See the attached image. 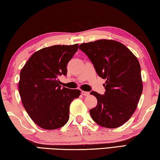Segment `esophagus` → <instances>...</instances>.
<instances>
[{"label":"esophagus","mask_w":160,"mask_h":160,"mask_svg":"<svg viewBox=\"0 0 160 160\" xmlns=\"http://www.w3.org/2000/svg\"><path fill=\"white\" fill-rule=\"evenodd\" d=\"M82 94L83 96H88L89 95V92H87V91H82Z\"/></svg>","instance_id":"esophagus-1"}]
</instances>
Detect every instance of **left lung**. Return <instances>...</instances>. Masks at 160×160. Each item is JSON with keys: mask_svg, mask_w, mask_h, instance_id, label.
<instances>
[{"mask_svg": "<svg viewBox=\"0 0 160 160\" xmlns=\"http://www.w3.org/2000/svg\"><path fill=\"white\" fill-rule=\"evenodd\" d=\"M96 72L106 79L103 95L95 91L96 107L90 110L98 125L116 128L126 122L134 113L142 92L140 65L130 49L119 42L100 40L79 45Z\"/></svg>", "mask_w": 160, "mask_h": 160, "instance_id": "obj_1", "label": "left lung"}]
</instances>
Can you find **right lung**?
I'll use <instances>...</instances> for the list:
<instances>
[{
	"instance_id": "obj_1",
	"label": "right lung",
	"mask_w": 160,
	"mask_h": 160,
	"mask_svg": "<svg viewBox=\"0 0 160 160\" xmlns=\"http://www.w3.org/2000/svg\"><path fill=\"white\" fill-rule=\"evenodd\" d=\"M78 44L53 45L34 53L21 70L19 93L25 111L34 122L45 130L67 123L72 101L78 89L62 88L58 78L66 76L68 62L77 52Z\"/></svg>"
}]
</instances>
